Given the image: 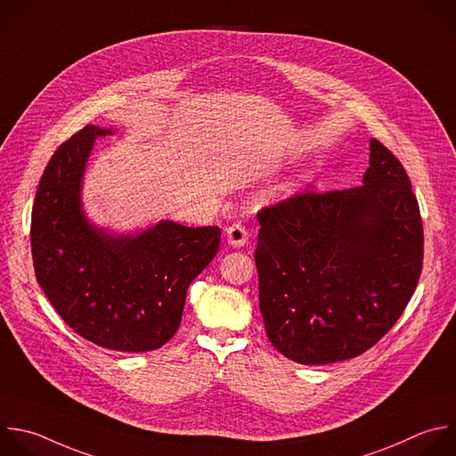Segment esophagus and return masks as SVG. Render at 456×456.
Instances as JSON below:
<instances>
[{
	"mask_svg": "<svg viewBox=\"0 0 456 456\" xmlns=\"http://www.w3.org/2000/svg\"><path fill=\"white\" fill-rule=\"evenodd\" d=\"M225 238H227L229 245L240 248V247H243L248 241V232H247V229L241 224H232V225L227 227Z\"/></svg>",
	"mask_w": 456,
	"mask_h": 456,
	"instance_id": "esophagus-1",
	"label": "esophagus"
}]
</instances>
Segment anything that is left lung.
<instances>
[{"label": "left lung", "mask_w": 456, "mask_h": 456, "mask_svg": "<svg viewBox=\"0 0 456 456\" xmlns=\"http://www.w3.org/2000/svg\"><path fill=\"white\" fill-rule=\"evenodd\" d=\"M362 183L298 193L257 213L265 331L297 363L360 356L397 322L419 282V204L403 165L378 139Z\"/></svg>", "instance_id": "8db88e82"}]
</instances>
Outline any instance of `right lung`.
<instances>
[{
  "label": "right lung",
  "instance_id": "right-lung-1",
  "mask_svg": "<svg viewBox=\"0 0 456 456\" xmlns=\"http://www.w3.org/2000/svg\"><path fill=\"white\" fill-rule=\"evenodd\" d=\"M109 134L87 125L50 159L32 209L36 277L86 340L121 353L154 351L177 333L188 286L216 256L222 231L161 220L118 234L89 222L84 174L96 137Z\"/></svg>",
  "mask_w": 456,
  "mask_h": 456
}]
</instances>
